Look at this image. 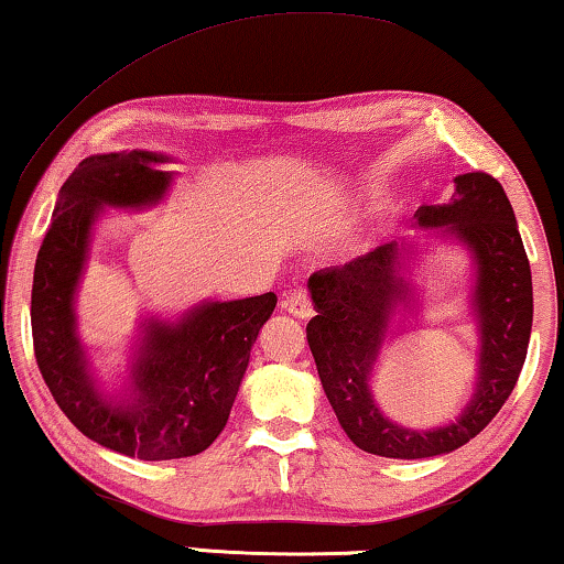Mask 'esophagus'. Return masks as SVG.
<instances>
[{
	"instance_id": "esophagus-1",
	"label": "esophagus",
	"mask_w": 564,
	"mask_h": 564,
	"mask_svg": "<svg viewBox=\"0 0 564 564\" xmlns=\"http://www.w3.org/2000/svg\"><path fill=\"white\" fill-rule=\"evenodd\" d=\"M281 311H289V314L299 318H308L314 314V306H311V296L306 289H293L281 299Z\"/></svg>"
}]
</instances>
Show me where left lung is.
I'll list each match as a JSON object with an SVG mask.
<instances>
[{
    "label": "left lung",
    "instance_id": "1",
    "mask_svg": "<svg viewBox=\"0 0 564 564\" xmlns=\"http://www.w3.org/2000/svg\"><path fill=\"white\" fill-rule=\"evenodd\" d=\"M415 220L451 225L474 250L478 265L476 311L481 324V367L476 394L456 423L438 431H408L377 410L367 380L398 301L410 285L398 275V242L351 263L324 268L308 279L316 316L306 339L336 417L349 441L384 458H431L476 438L509 400L522 372L532 334V271L507 192L486 172L456 176L448 205H420Z\"/></svg>",
    "mask_w": 564,
    "mask_h": 564
}]
</instances>
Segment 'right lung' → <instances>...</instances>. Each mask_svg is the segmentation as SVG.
Listing matches in <instances>:
<instances>
[{
  "instance_id": "1",
  "label": "right lung",
  "mask_w": 564,
  "mask_h": 564,
  "mask_svg": "<svg viewBox=\"0 0 564 564\" xmlns=\"http://www.w3.org/2000/svg\"><path fill=\"white\" fill-rule=\"evenodd\" d=\"M149 151L88 156L67 176L32 279V347L40 375L67 420L104 448L139 460L197 456L228 425L260 326L275 293L207 304L180 324L151 322L131 375V394L108 400L90 380L75 336L73 293L88 232L104 205L156 202L172 174Z\"/></svg>"
}]
</instances>
